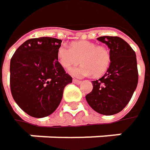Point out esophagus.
Masks as SVG:
<instances>
[{
  "instance_id": "1",
  "label": "esophagus",
  "mask_w": 150,
  "mask_h": 150,
  "mask_svg": "<svg viewBox=\"0 0 150 150\" xmlns=\"http://www.w3.org/2000/svg\"><path fill=\"white\" fill-rule=\"evenodd\" d=\"M73 83H75V84H80L81 83H82V81H80V80H79V79H73Z\"/></svg>"
}]
</instances>
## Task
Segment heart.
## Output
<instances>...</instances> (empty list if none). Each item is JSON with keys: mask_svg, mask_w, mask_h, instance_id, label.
<instances>
[{"mask_svg": "<svg viewBox=\"0 0 150 150\" xmlns=\"http://www.w3.org/2000/svg\"><path fill=\"white\" fill-rule=\"evenodd\" d=\"M57 57L65 69H70L81 61L82 65L70 70L71 75L79 78L91 74L94 77L102 76L109 69L111 59L106 47L89 40L74 41L71 47L60 45L57 50Z\"/></svg>", "mask_w": 150, "mask_h": 150, "instance_id": "1", "label": "heart"}]
</instances>
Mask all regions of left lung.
I'll list each match as a JSON object with an SVG mask.
<instances>
[{
    "instance_id": "left-lung-1",
    "label": "left lung",
    "mask_w": 150,
    "mask_h": 150,
    "mask_svg": "<svg viewBox=\"0 0 150 150\" xmlns=\"http://www.w3.org/2000/svg\"><path fill=\"white\" fill-rule=\"evenodd\" d=\"M98 40L110 48V65L101 79L92 81L93 89L85 98L95 111L114 115L124 109L137 86V56L130 46L117 36H102Z\"/></svg>"
}]
</instances>
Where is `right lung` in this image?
Returning a JSON list of instances; mask_svg holds the SVG:
<instances>
[{"mask_svg": "<svg viewBox=\"0 0 150 150\" xmlns=\"http://www.w3.org/2000/svg\"><path fill=\"white\" fill-rule=\"evenodd\" d=\"M62 40L51 37L30 39L10 61V89L19 107L31 117L51 115L59 106L66 85L72 82L58 60Z\"/></svg>", "mask_w": 150, "mask_h": 150, "instance_id": "obj_1", "label": "right lung"}]
</instances>
